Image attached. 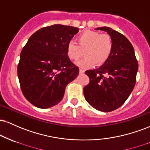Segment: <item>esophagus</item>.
I'll return each mask as SVG.
<instances>
[{
    "label": "esophagus",
    "mask_w": 150,
    "mask_h": 150,
    "mask_svg": "<svg viewBox=\"0 0 150 150\" xmlns=\"http://www.w3.org/2000/svg\"><path fill=\"white\" fill-rule=\"evenodd\" d=\"M85 73V70L82 69H80V74H83Z\"/></svg>",
    "instance_id": "1"
}]
</instances>
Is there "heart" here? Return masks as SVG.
<instances>
[{
	"label": "heart",
	"instance_id": "b5f03b06",
	"mask_svg": "<svg viewBox=\"0 0 150 150\" xmlns=\"http://www.w3.org/2000/svg\"><path fill=\"white\" fill-rule=\"evenodd\" d=\"M77 44L69 42L66 45V54L70 60L78 61L77 64L82 68L104 64L111 56L113 49V40L108 34H101L93 30H85L77 37ZM84 53H83V52Z\"/></svg>",
	"mask_w": 150,
	"mask_h": 150
}]
</instances>
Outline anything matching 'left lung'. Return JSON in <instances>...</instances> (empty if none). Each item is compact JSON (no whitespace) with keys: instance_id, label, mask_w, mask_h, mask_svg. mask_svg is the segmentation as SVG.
Returning <instances> with one entry per match:
<instances>
[{"instance_id":"1","label":"left lung","mask_w":150,"mask_h":150,"mask_svg":"<svg viewBox=\"0 0 150 150\" xmlns=\"http://www.w3.org/2000/svg\"><path fill=\"white\" fill-rule=\"evenodd\" d=\"M97 30L106 31L111 36L113 49L102 66L85 71L89 82L84 87V96L93 108L110 112L121 106L131 94L138 63L133 46L124 35L108 27Z\"/></svg>"}]
</instances>
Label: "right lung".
<instances>
[{"instance_id": "right-lung-1", "label": "right lung", "mask_w": 150, "mask_h": 150, "mask_svg": "<svg viewBox=\"0 0 150 150\" xmlns=\"http://www.w3.org/2000/svg\"><path fill=\"white\" fill-rule=\"evenodd\" d=\"M79 29L54 25L32 34L20 53L18 75L24 97L36 107L58 104L79 68L66 54V45Z\"/></svg>"}]
</instances>
